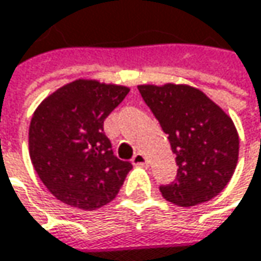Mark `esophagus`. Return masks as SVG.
<instances>
[{"instance_id":"34e87169","label":"esophagus","mask_w":261,"mask_h":261,"mask_svg":"<svg viewBox=\"0 0 261 261\" xmlns=\"http://www.w3.org/2000/svg\"><path fill=\"white\" fill-rule=\"evenodd\" d=\"M133 165H136V167H146L147 165V158H146L143 153H136L134 156H133Z\"/></svg>"}]
</instances>
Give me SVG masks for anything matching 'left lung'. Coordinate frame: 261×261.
I'll return each mask as SVG.
<instances>
[{"instance_id":"1","label":"left lung","mask_w":261,"mask_h":261,"mask_svg":"<svg viewBox=\"0 0 261 261\" xmlns=\"http://www.w3.org/2000/svg\"><path fill=\"white\" fill-rule=\"evenodd\" d=\"M139 91L168 134L178 165L176 181L160 188L162 196L180 207L217 196L238 164L239 136L232 118L188 84H143Z\"/></svg>"}]
</instances>
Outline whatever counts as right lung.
I'll use <instances>...</instances> for the list:
<instances>
[{
  "label": "right lung",
  "instance_id": "right-lung-1",
  "mask_svg": "<svg viewBox=\"0 0 261 261\" xmlns=\"http://www.w3.org/2000/svg\"><path fill=\"white\" fill-rule=\"evenodd\" d=\"M130 88L76 80L41 101L29 125V156L54 196L97 210L115 199L133 165L118 160L103 122Z\"/></svg>",
  "mask_w": 261,
  "mask_h": 261
}]
</instances>
